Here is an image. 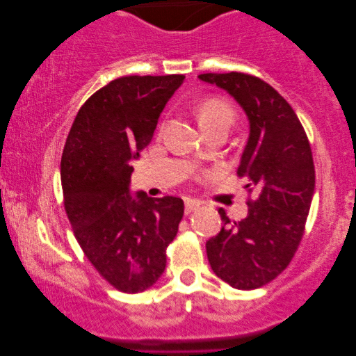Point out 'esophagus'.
<instances>
[{"mask_svg":"<svg viewBox=\"0 0 356 356\" xmlns=\"http://www.w3.org/2000/svg\"><path fill=\"white\" fill-rule=\"evenodd\" d=\"M199 207H201V202L196 201V199H186V201H184V212H186V216L193 213L194 211H197Z\"/></svg>","mask_w":356,"mask_h":356,"instance_id":"34e87169","label":"esophagus"}]
</instances>
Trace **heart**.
Instances as JSON below:
<instances>
[{
  "instance_id": "obj_1",
  "label": "heart",
  "mask_w": 356,
  "mask_h": 356,
  "mask_svg": "<svg viewBox=\"0 0 356 356\" xmlns=\"http://www.w3.org/2000/svg\"><path fill=\"white\" fill-rule=\"evenodd\" d=\"M196 115L202 129L209 131L220 124L230 126L233 115L235 113H233L232 105L227 104L225 100L217 99V97H209V99L202 100L201 104H199Z\"/></svg>"
}]
</instances>
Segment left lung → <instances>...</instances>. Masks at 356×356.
I'll list each match as a JSON object with an SVG mask.
<instances>
[{"instance_id": "1", "label": "left lung", "mask_w": 356, "mask_h": 356, "mask_svg": "<svg viewBox=\"0 0 356 356\" xmlns=\"http://www.w3.org/2000/svg\"><path fill=\"white\" fill-rule=\"evenodd\" d=\"M199 79L227 90L245 110L250 138L238 177L256 191L241 222L218 209L223 227L206 243L207 259L233 289H259L286 269L303 238L314 194L308 136L289 102L259 77L207 72Z\"/></svg>"}]
</instances>
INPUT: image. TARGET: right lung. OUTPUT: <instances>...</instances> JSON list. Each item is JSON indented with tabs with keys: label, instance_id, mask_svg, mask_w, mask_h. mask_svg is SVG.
Segmentation results:
<instances>
[{
	"label": "right lung",
	"instance_id": "add662e5",
	"mask_svg": "<svg viewBox=\"0 0 356 356\" xmlns=\"http://www.w3.org/2000/svg\"><path fill=\"white\" fill-rule=\"evenodd\" d=\"M183 74L124 76L77 111L61 157L65 209L99 274L124 293L152 286L183 218V199L131 196V160L147 147Z\"/></svg>",
	"mask_w": 356,
	"mask_h": 356
}]
</instances>
